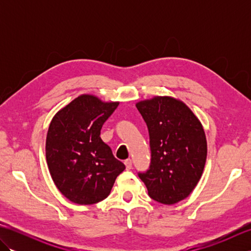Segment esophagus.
<instances>
[{"label":"esophagus","mask_w":251,"mask_h":251,"mask_svg":"<svg viewBox=\"0 0 251 251\" xmlns=\"http://www.w3.org/2000/svg\"><path fill=\"white\" fill-rule=\"evenodd\" d=\"M124 163H125V165H126V168H127V169H131V167H132V161H131L130 158L126 159V161H125Z\"/></svg>","instance_id":"obj_1"}]
</instances>
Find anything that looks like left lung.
<instances>
[{"instance_id": "1", "label": "left lung", "mask_w": 251, "mask_h": 251, "mask_svg": "<svg viewBox=\"0 0 251 251\" xmlns=\"http://www.w3.org/2000/svg\"><path fill=\"white\" fill-rule=\"evenodd\" d=\"M148 126L151 162L138 176L151 199L172 205L185 199L201 177L207 156L204 129L188 106L170 97L136 104Z\"/></svg>"}]
</instances>
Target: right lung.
<instances>
[{
  "label": "right lung",
  "instance_id": "obj_1",
  "mask_svg": "<svg viewBox=\"0 0 251 251\" xmlns=\"http://www.w3.org/2000/svg\"><path fill=\"white\" fill-rule=\"evenodd\" d=\"M119 102H102L82 95L61 109L50 122L46 161L52 180L69 201L96 204L108 197L125 165L116 159L100 137L104 122Z\"/></svg>",
  "mask_w": 251,
  "mask_h": 251
}]
</instances>
